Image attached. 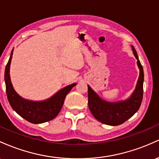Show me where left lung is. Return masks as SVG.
<instances>
[{"label":"left lung","mask_w":159,"mask_h":159,"mask_svg":"<svg viewBox=\"0 0 159 159\" xmlns=\"http://www.w3.org/2000/svg\"><path fill=\"white\" fill-rule=\"evenodd\" d=\"M133 52L137 59L140 68V76L136 89L127 101L117 103H110L101 100L97 94L88 85V103L91 113L99 122L109 125H119L131 118L140 108L143 94V69L137 56L134 47Z\"/></svg>","instance_id":"1"}]
</instances>
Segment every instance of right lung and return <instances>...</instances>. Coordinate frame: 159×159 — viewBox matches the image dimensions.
I'll return each instance as SVG.
<instances>
[{
  "instance_id": "add662e5",
  "label": "right lung",
  "mask_w": 159,
  "mask_h": 159,
  "mask_svg": "<svg viewBox=\"0 0 159 159\" xmlns=\"http://www.w3.org/2000/svg\"><path fill=\"white\" fill-rule=\"evenodd\" d=\"M12 49L10 59L5 68L4 80L6 83V92L10 106L19 116L28 122L34 124H40L50 121L59 113L64 104L65 97L76 84L66 86L53 95L51 98L44 101H31L22 98L12 87L10 76V67L12 56Z\"/></svg>"
}]
</instances>
